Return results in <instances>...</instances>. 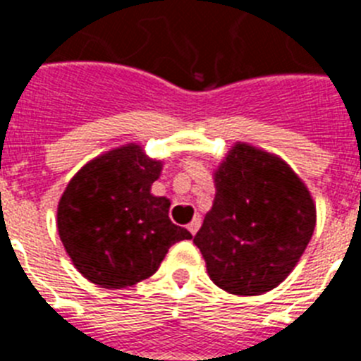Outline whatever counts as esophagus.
Wrapping results in <instances>:
<instances>
[{
  "mask_svg": "<svg viewBox=\"0 0 361 361\" xmlns=\"http://www.w3.org/2000/svg\"><path fill=\"white\" fill-rule=\"evenodd\" d=\"M199 228H200V216H195V219L191 220L190 224H188V229H190L191 235H195V233L199 231Z\"/></svg>",
  "mask_w": 361,
  "mask_h": 361,
  "instance_id": "esophagus-1",
  "label": "esophagus"
}]
</instances>
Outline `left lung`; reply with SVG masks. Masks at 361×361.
<instances>
[{"instance_id":"8db88e82","label":"left lung","mask_w":361,"mask_h":361,"mask_svg":"<svg viewBox=\"0 0 361 361\" xmlns=\"http://www.w3.org/2000/svg\"><path fill=\"white\" fill-rule=\"evenodd\" d=\"M215 200L193 242L231 295H262L295 269L317 224L302 178L280 157L237 142L215 171Z\"/></svg>"}]
</instances>
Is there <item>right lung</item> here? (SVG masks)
Returning a JSON list of instances; mask_svg holds the SVG:
<instances>
[{"mask_svg": "<svg viewBox=\"0 0 361 361\" xmlns=\"http://www.w3.org/2000/svg\"><path fill=\"white\" fill-rule=\"evenodd\" d=\"M162 162L124 145L85 164L57 206V231L85 279L121 289L152 276L175 242L191 233L168 216L170 200L149 193Z\"/></svg>", "mask_w": 361, "mask_h": 361, "instance_id": "right-lung-1", "label": "right lung"}]
</instances>
